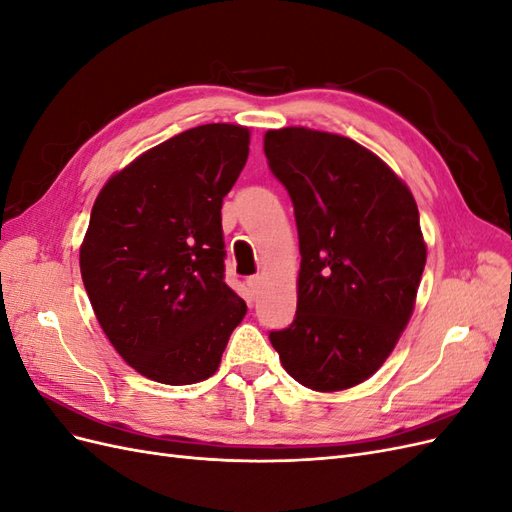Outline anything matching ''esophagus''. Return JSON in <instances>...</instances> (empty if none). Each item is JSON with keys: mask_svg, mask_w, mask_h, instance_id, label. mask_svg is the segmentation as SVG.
I'll use <instances>...</instances> for the list:
<instances>
[{"mask_svg": "<svg viewBox=\"0 0 512 512\" xmlns=\"http://www.w3.org/2000/svg\"><path fill=\"white\" fill-rule=\"evenodd\" d=\"M247 286H250L252 292H258V288L262 286V275H252L247 277Z\"/></svg>", "mask_w": 512, "mask_h": 512, "instance_id": "esophagus-1", "label": "esophagus"}]
</instances>
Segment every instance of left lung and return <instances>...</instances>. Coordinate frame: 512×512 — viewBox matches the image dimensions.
Returning <instances> with one entry per match:
<instances>
[{
    "label": "left lung",
    "mask_w": 512,
    "mask_h": 512,
    "mask_svg": "<svg viewBox=\"0 0 512 512\" xmlns=\"http://www.w3.org/2000/svg\"><path fill=\"white\" fill-rule=\"evenodd\" d=\"M299 230L297 314L269 339L288 374L331 393L376 374L412 316L427 260L408 185L346 136L265 134Z\"/></svg>",
    "instance_id": "left-lung-1"
}]
</instances>
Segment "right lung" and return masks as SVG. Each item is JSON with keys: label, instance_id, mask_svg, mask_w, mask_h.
Segmentation results:
<instances>
[{"label": "right lung", "instance_id": "1", "mask_svg": "<svg viewBox=\"0 0 512 512\" xmlns=\"http://www.w3.org/2000/svg\"><path fill=\"white\" fill-rule=\"evenodd\" d=\"M250 130L207 123L106 181L81 245V275L108 342L138 374L194 384L220 367L247 305L224 282L222 200Z\"/></svg>", "mask_w": 512, "mask_h": 512}]
</instances>
